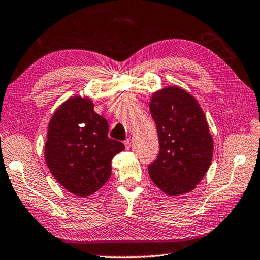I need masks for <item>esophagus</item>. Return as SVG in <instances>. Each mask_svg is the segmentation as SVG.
I'll list each match as a JSON object with an SVG mask.
<instances>
[{
    "label": "esophagus",
    "instance_id": "1",
    "mask_svg": "<svg viewBox=\"0 0 260 260\" xmlns=\"http://www.w3.org/2000/svg\"><path fill=\"white\" fill-rule=\"evenodd\" d=\"M125 147H126V149H129L131 148V140L129 139H127V140H125Z\"/></svg>",
    "mask_w": 260,
    "mask_h": 260
}]
</instances>
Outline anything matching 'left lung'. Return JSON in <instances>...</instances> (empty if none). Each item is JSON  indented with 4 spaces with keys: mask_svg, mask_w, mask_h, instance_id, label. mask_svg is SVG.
I'll return each instance as SVG.
<instances>
[{
    "mask_svg": "<svg viewBox=\"0 0 260 260\" xmlns=\"http://www.w3.org/2000/svg\"><path fill=\"white\" fill-rule=\"evenodd\" d=\"M151 117L157 128L159 152L148 172L168 196L191 192L211 167L213 139L199 103L178 86L152 93Z\"/></svg>",
    "mask_w": 260,
    "mask_h": 260,
    "instance_id": "obj_1",
    "label": "left lung"
}]
</instances>
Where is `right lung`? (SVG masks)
<instances>
[{"mask_svg":"<svg viewBox=\"0 0 260 260\" xmlns=\"http://www.w3.org/2000/svg\"><path fill=\"white\" fill-rule=\"evenodd\" d=\"M108 133V121L90 98L74 96L57 108L48 123L45 160L61 186L86 197L108 182L111 160L125 149Z\"/></svg>","mask_w":260,"mask_h":260,"instance_id":"1","label":"right lung"}]
</instances>
